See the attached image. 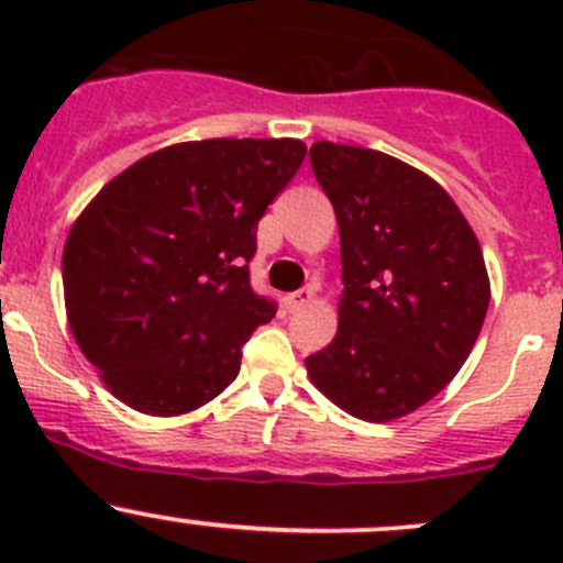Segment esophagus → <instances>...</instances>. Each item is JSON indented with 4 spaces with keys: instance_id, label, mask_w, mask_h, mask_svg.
<instances>
[{
    "instance_id": "1",
    "label": "esophagus",
    "mask_w": 563,
    "mask_h": 563,
    "mask_svg": "<svg viewBox=\"0 0 563 563\" xmlns=\"http://www.w3.org/2000/svg\"><path fill=\"white\" fill-rule=\"evenodd\" d=\"M313 299H316V291L310 286H305V288H299V291L288 294V297H286V308L294 313V310L308 308V305L313 302Z\"/></svg>"
}]
</instances>
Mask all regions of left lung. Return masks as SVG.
<instances>
[{
    "instance_id": "obj_1",
    "label": "left lung",
    "mask_w": 563,
    "mask_h": 563,
    "mask_svg": "<svg viewBox=\"0 0 563 563\" xmlns=\"http://www.w3.org/2000/svg\"><path fill=\"white\" fill-rule=\"evenodd\" d=\"M343 261L338 334L305 360L334 406L391 422L439 395L468 360L487 305L482 247L450 192L365 146H310Z\"/></svg>"
}]
</instances>
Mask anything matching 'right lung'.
I'll return each mask as SVG.
<instances>
[{"label":"right lung","instance_id":"obj_1","mask_svg":"<svg viewBox=\"0 0 563 563\" xmlns=\"http://www.w3.org/2000/svg\"><path fill=\"white\" fill-rule=\"evenodd\" d=\"M308 146L185 141L113 176L62 255L73 338L122 402L152 417L203 406L240 373L277 305L250 286L255 229Z\"/></svg>","mask_w":563,"mask_h":563}]
</instances>
